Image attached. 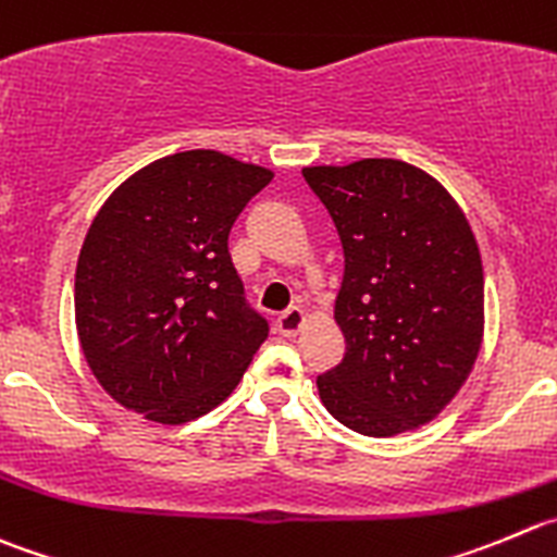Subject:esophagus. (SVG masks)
<instances>
[{
  "instance_id": "1",
  "label": "esophagus",
  "mask_w": 557,
  "mask_h": 557,
  "mask_svg": "<svg viewBox=\"0 0 557 557\" xmlns=\"http://www.w3.org/2000/svg\"><path fill=\"white\" fill-rule=\"evenodd\" d=\"M304 322H306L304 309H287L282 317H278V320H275V327H278V333H282V336H298V331L304 327Z\"/></svg>"
}]
</instances>
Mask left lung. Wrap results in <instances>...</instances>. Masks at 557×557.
Returning a JSON list of instances; mask_svg holds the SVG:
<instances>
[{
    "label": "left lung",
    "mask_w": 557,
    "mask_h": 557,
    "mask_svg": "<svg viewBox=\"0 0 557 557\" xmlns=\"http://www.w3.org/2000/svg\"><path fill=\"white\" fill-rule=\"evenodd\" d=\"M336 224L344 358L317 377L336 421L391 437L432 421L468 380L484 336V268L462 208L394 158L306 166Z\"/></svg>",
    "instance_id": "obj_1"
}]
</instances>
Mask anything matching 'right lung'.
I'll use <instances>...</instances> for the list:
<instances>
[{"label": "right lung", "mask_w": 557, "mask_h": 557, "mask_svg": "<svg viewBox=\"0 0 557 557\" xmlns=\"http://www.w3.org/2000/svg\"><path fill=\"white\" fill-rule=\"evenodd\" d=\"M273 172L219 150L158 158L89 224L76 331L106 394L156 423H188L240 383L268 320L243 298L230 232Z\"/></svg>", "instance_id": "add662e5"}]
</instances>
